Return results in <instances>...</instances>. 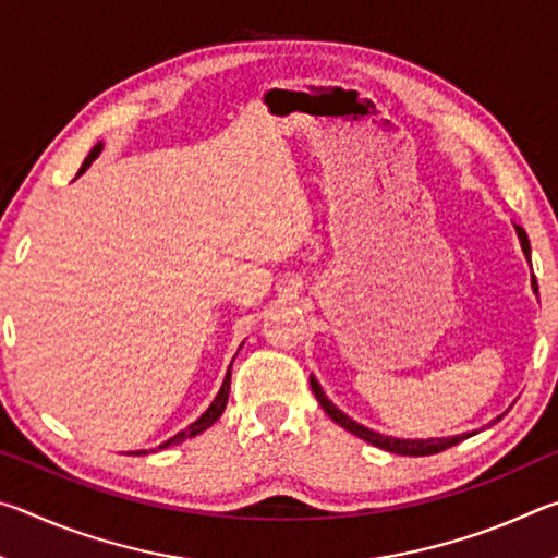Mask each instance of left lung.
Returning <instances> with one entry per match:
<instances>
[{"instance_id":"obj_1","label":"left lung","mask_w":558,"mask_h":558,"mask_svg":"<svg viewBox=\"0 0 558 558\" xmlns=\"http://www.w3.org/2000/svg\"><path fill=\"white\" fill-rule=\"evenodd\" d=\"M514 229H517V235H519V243H522V251H524V256H526V260H529V266H532V248H529L526 233H524L522 226H517V223H514ZM532 288H534V292H539V286H536V278H534V276H532ZM310 386H313V393H315V399L319 401V405H323L329 418H332V421L337 423V426H342L344 430L354 433L356 438L372 442V446H376V448L396 452V456H411V458L436 456V452L448 450V448H452V446H458L460 440L475 436V430H472V433H462V436H452V438H428V440H403V438L381 436V433H376V430H372V428H364L362 423L352 421L347 413L339 411L337 405L327 399L325 391H323V386L317 384L315 376H310ZM499 418H502V415H497V421H499ZM493 423H495V421H493Z\"/></svg>"}]
</instances>
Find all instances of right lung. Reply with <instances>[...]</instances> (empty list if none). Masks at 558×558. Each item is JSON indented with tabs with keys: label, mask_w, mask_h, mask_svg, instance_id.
<instances>
[{
	"label": "right lung",
	"mask_w": 558,
	"mask_h": 558,
	"mask_svg": "<svg viewBox=\"0 0 558 558\" xmlns=\"http://www.w3.org/2000/svg\"><path fill=\"white\" fill-rule=\"evenodd\" d=\"M100 149H102V143H98L96 147L90 149V155L86 157V162L81 165V169H78V177L86 172V169L90 167V162L93 159H96L98 155H100ZM233 364V362H231ZM229 389H231V366H229V372H226V376H223V384H221V389H219V393H216V399L211 401V405L209 409H206L199 418H196L192 426L189 428H184V430H179L174 438H169L167 442H162V446L159 448H169V446H179V442H184L186 438H194V436H199V433H204L206 428L209 426H214L216 421H219V415L223 413V409H226V401H229ZM132 456H147V450H137V452H132Z\"/></svg>",
	"instance_id": "add662e5"
}]
</instances>
